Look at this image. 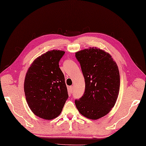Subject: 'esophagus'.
I'll list each match as a JSON object with an SVG mask.
<instances>
[{"label": "esophagus", "instance_id": "esophagus-1", "mask_svg": "<svg viewBox=\"0 0 146 146\" xmlns=\"http://www.w3.org/2000/svg\"><path fill=\"white\" fill-rule=\"evenodd\" d=\"M69 89H70V92H72L73 90H74V87H73V86H70V87H69Z\"/></svg>", "mask_w": 146, "mask_h": 146}]
</instances>
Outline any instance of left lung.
Here are the masks:
<instances>
[{
    "mask_svg": "<svg viewBox=\"0 0 146 146\" xmlns=\"http://www.w3.org/2000/svg\"><path fill=\"white\" fill-rule=\"evenodd\" d=\"M85 82L84 95L75 104L86 118L97 119L111 111L118 98L120 86L118 67L108 53L97 48L76 53Z\"/></svg>",
    "mask_w": 146,
    "mask_h": 146,
    "instance_id": "obj_1",
    "label": "left lung"
}]
</instances>
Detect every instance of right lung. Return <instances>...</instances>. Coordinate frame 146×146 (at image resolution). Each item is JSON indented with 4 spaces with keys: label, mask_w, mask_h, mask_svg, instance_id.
<instances>
[{
    "label": "right lung",
    "mask_w": 146,
    "mask_h": 146,
    "mask_svg": "<svg viewBox=\"0 0 146 146\" xmlns=\"http://www.w3.org/2000/svg\"><path fill=\"white\" fill-rule=\"evenodd\" d=\"M64 53L59 50L46 52L35 60L27 72L26 100L31 111L40 118H56L69 97L64 76L59 66Z\"/></svg>",
    "instance_id": "1"
}]
</instances>
